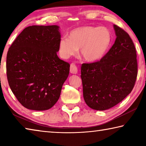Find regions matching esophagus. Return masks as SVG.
<instances>
[{"mask_svg":"<svg viewBox=\"0 0 146 146\" xmlns=\"http://www.w3.org/2000/svg\"><path fill=\"white\" fill-rule=\"evenodd\" d=\"M70 72L73 74H76L78 72L77 67L74 63L71 64L70 65Z\"/></svg>","mask_w":146,"mask_h":146,"instance_id":"esophagus-1","label":"esophagus"}]
</instances>
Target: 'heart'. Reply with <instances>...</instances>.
<instances>
[{
	"label": "heart",
	"mask_w": 146,
	"mask_h": 146,
	"mask_svg": "<svg viewBox=\"0 0 146 146\" xmlns=\"http://www.w3.org/2000/svg\"><path fill=\"white\" fill-rule=\"evenodd\" d=\"M112 40L110 29L104 26H84L71 30L68 37L62 38L58 44L62 57L69 58L77 54L78 49L84 60L95 62L107 52Z\"/></svg>",
	"instance_id": "1"
}]
</instances>
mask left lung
<instances>
[{
	"label": "left lung",
	"mask_w": 146,
	"mask_h": 146,
	"mask_svg": "<svg viewBox=\"0 0 146 146\" xmlns=\"http://www.w3.org/2000/svg\"><path fill=\"white\" fill-rule=\"evenodd\" d=\"M115 42L100 61L81 66L83 97L91 109L104 111L118 104L131 92L138 74L137 52L129 35L113 26Z\"/></svg>",
	"instance_id": "1"
}]
</instances>
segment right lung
I'll list each match as a JSON object with an SVG mask.
<instances>
[{"label": "right lung", "mask_w": 146, "mask_h": 146, "mask_svg": "<svg viewBox=\"0 0 146 146\" xmlns=\"http://www.w3.org/2000/svg\"><path fill=\"white\" fill-rule=\"evenodd\" d=\"M60 40L58 26H31L9 47L6 57L8 84L27 109L49 110L60 97L70 67L56 54Z\"/></svg>", "instance_id": "1"}]
</instances>
